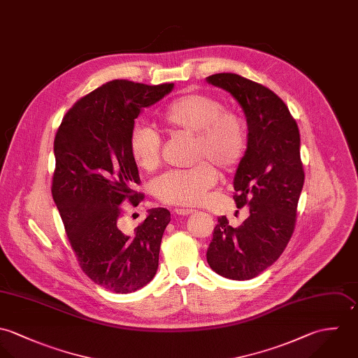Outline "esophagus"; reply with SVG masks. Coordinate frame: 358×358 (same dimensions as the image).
<instances>
[{"mask_svg": "<svg viewBox=\"0 0 358 358\" xmlns=\"http://www.w3.org/2000/svg\"><path fill=\"white\" fill-rule=\"evenodd\" d=\"M174 212H176V215H192L195 210L194 209H185V208H177V209H174Z\"/></svg>", "mask_w": 358, "mask_h": 358, "instance_id": "34e87169", "label": "esophagus"}]
</instances>
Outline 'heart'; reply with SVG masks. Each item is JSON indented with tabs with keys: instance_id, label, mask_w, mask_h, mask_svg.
I'll return each mask as SVG.
<instances>
[{
	"instance_id": "heart-1",
	"label": "heart",
	"mask_w": 358,
	"mask_h": 358,
	"mask_svg": "<svg viewBox=\"0 0 358 358\" xmlns=\"http://www.w3.org/2000/svg\"><path fill=\"white\" fill-rule=\"evenodd\" d=\"M160 123L171 133L195 136L194 157L210 160L221 170L234 169L246 149L243 122L213 96L187 94L170 102L160 115ZM133 160L138 167L152 171L160 162V138L146 126L133 129L129 140ZM217 173L209 163L188 170L163 174L155 182V195L174 206H196L215 187Z\"/></svg>"
}]
</instances>
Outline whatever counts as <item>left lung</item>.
<instances>
[{
    "instance_id": "8db88e82",
    "label": "left lung",
    "mask_w": 358,
    "mask_h": 358,
    "mask_svg": "<svg viewBox=\"0 0 358 358\" xmlns=\"http://www.w3.org/2000/svg\"><path fill=\"white\" fill-rule=\"evenodd\" d=\"M229 92L248 123V148L235 177L236 208L249 217L236 228L217 218L206 257L218 275L246 281L273 266L285 250L304 184L300 134L284 101L270 88L235 73L206 77Z\"/></svg>"
}]
</instances>
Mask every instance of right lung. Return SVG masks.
Listing matches in <instances>:
<instances>
[{
  "label": "right lung",
  "instance_id": "1",
  "mask_svg": "<svg viewBox=\"0 0 358 358\" xmlns=\"http://www.w3.org/2000/svg\"><path fill=\"white\" fill-rule=\"evenodd\" d=\"M174 84L109 81L73 105L55 136L52 198L83 271L115 293L149 284L159 266L170 212L149 209L133 234L120 229V205L138 206L140 176L129 140L134 120Z\"/></svg>",
  "mask_w": 358,
  "mask_h": 358
}]
</instances>
